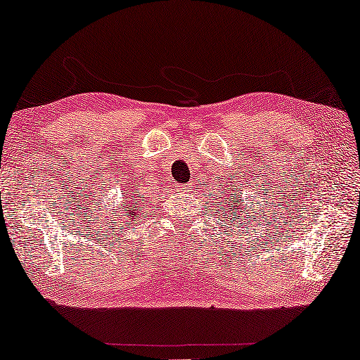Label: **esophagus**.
<instances>
[{
	"label": "esophagus",
	"mask_w": 360,
	"mask_h": 360,
	"mask_svg": "<svg viewBox=\"0 0 360 360\" xmlns=\"http://www.w3.org/2000/svg\"><path fill=\"white\" fill-rule=\"evenodd\" d=\"M186 187L184 186H176V191H184Z\"/></svg>",
	"instance_id": "1"
}]
</instances>
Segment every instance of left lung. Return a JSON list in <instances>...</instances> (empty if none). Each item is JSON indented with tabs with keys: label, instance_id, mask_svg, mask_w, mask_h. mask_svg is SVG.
<instances>
[{
	"label": "left lung",
	"instance_id": "left-lung-1",
	"mask_svg": "<svg viewBox=\"0 0 360 360\" xmlns=\"http://www.w3.org/2000/svg\"><path fill=\"white\" fill-rule=\"evenodd\" d=\"M243 203H245V200L242 198V195L240 193H237V192H233V193H231V197H229V200H227V213H229L231 216H233V218H237V219H240L242 216H238V211L240 210H245V207H243ZM256 213V211H255ZM224 214V213H222ZM255 218V216H253Z\"/></svg>",
	"mask_w": 360,
	"mask_h": 360
}]
</instances>
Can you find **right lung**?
I'll list each match as a JSON object with an SVG mask.
<instances>
[{
  "instance_id": "1",
  "label": "right lung",
  "mask_w": 360,
  "mask_h": 360,
  "mask_svg": "<svg viewBox=\"0 0 360 360\" xmlns=\"http://www.w3.org/2000/svg\"><path fill=\"white\" fill-rule=\"evenodd\" d=\"M142 202H144L142 198H141V200H138L136 197H128L127 205H124V207H118L120 213L124 214L128 218L127 224H134L136 218L139 216L138 213H141V211H142Z\"/></svg>"
}]
</instances>
